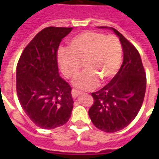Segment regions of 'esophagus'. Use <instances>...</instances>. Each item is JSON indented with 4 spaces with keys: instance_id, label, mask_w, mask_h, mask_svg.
<instances>
[{
    "instance_id": "esophagus-1",
    "label": "esophagus",
    "mask_w": 159,
    "mask_h": 159,
    "mask_svg": "<svg viewBox=\"0 0 159 159\" xmlns=\"http://www.w3.org/2000/svg\"><path fill=\"white\" fill-rule=\"evenodd\" d=\"M81 94V92H77V90L75 89H72V96L73 98H77V97H78V96Z\"/></svg>"
}]
</instances>
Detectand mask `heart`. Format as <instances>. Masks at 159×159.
Segmentation results:
<instances>
[{"instance_id":"heart-1","label":"heart","mask_w":159,"mask_h":159,"mask_svg":"<svg viewBox=\"0 0 159 159\" xmlns=\"http://www.w3.org/2000/svg\"><path fill=\"white\" fill-rule=\"evenodd\" d=\"M57 62L67 77L77 74L80 63L85 71L72 81L75 87L90 90L98 81L107 82L113 78L120 67L122 46L117 37L93 31L78 34L70 39L67 49L57 51Z\"/></svg>"}]
</instances>
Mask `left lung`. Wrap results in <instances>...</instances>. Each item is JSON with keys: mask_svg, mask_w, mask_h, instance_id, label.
<instances>
[{"mask_svg": "<svg viewBox=\"0 0 159 159\" xmlns=\"http://www.w3.org/2000/svg\"><path fill=\"white\" fill-rule=\"evenodd\" d=\"M109 29L118 36L123 48V63L108 84L92 93L94 103L90 108L91 120L101 130L114 133L125 128L138 115L146 90V74L138 50L119 31Z\"/></svg>", "mask_w": 159, "mask_h": 159, "instance_id": "left-lung-1", "label": "left lung"}]
</instances>
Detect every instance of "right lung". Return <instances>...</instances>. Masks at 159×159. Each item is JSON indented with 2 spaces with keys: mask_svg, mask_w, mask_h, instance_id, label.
<instances>
[{
  "mask_svg": "<svg viewBox=\"0 0 159 159\" xmlns=\"http://www.w3.org/2000/svg\"><path fill=\"white\" fill-rule=\"evenodd\" d=\"M72 28L47 27L24 49L16 67L21 107L39 127L52 129L68 121L73 108L72 88L59 76L57 50Z\"/></svg>",
  "mask_w": 159,
  "mask_h": 159,
  "instance_id": "obj_1",
  "label": "right lung"
}]
</instances>
